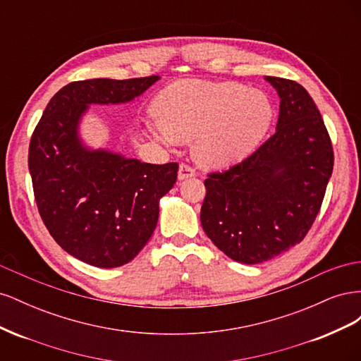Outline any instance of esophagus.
I'll list each match as a JSON object with an SVG mask.
<instances>
[{
  "instance_id": "obj_1",
  "label": "esophagus",
  "mask_w": 361,
  "mask_h": 361,
  "mask_svg": "<svg viewBox=\"0 0 361 361\" xmlns=\"http://www.w3.org/2000/svg\"><path fill=\"white\" fill-rule=\"evenodd\" d=\"M195 176V170L190 166H187V164H180L179 167V171H178V178L179 180H185L188 178H194Z\"/></svg>"
}]
</instances>
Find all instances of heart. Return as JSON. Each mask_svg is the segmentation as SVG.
<instances>
[{
  "label": "heart",
  "instance_id": "1",
  "mask_svg": "<svg viewBox=\"0 0 361 361\" xmlns=\"http://www.w3.org/2000/svg\"><path fill=\"white\" fill-rule=\"evenodd\" d=\"M163 122L155 134L167 145L194 140V157L224 169L253 154L274 118V105L260 90L236 82L179 81L158 99Z\"/></svg>",
  "mask_w": 361,
  "mask_h": 361
}]
</instances>
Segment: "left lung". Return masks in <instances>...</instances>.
<instances>
[{"mask_svg":"<svg viewBox=\"0 0 361 361\" xmlns=\"http://www.w3.org/2000/svg\"><path fill=\"white\" fill-rule=\"evenodd\" d=\"M280 97L276 134L255 154L204 180L200 221L226 256L256 265L300 244L333 173V146L318 106L298 82L265 76Z\"/></svg>","mask_w":361,"mask_h":361,"instance_id":"8db88e82","label":"left lung"}]
</instances>
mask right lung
Returning a JSON list of instances; mask_svg holds the SVG:
<instances>
[{
    "label": "right lung",
    "mask_w": 361,
    "mask_h": 361,
    "mask_svg": "<svg viewBox=\"0 0 361 361\" xmlns=\"http://www.w3.org/2000/svg\"><path fill=\"white\" fill-rule=\"evenodd\" d=\"M158 80L71 82L54 94L31 135L28 169L42 220L64 251L89 265L122 267L140 253L179 167L87 147L81 118L90 105L130 102Z\"/></svg>",
    "instance_id": "right-lung-1"
}]
</instances>
